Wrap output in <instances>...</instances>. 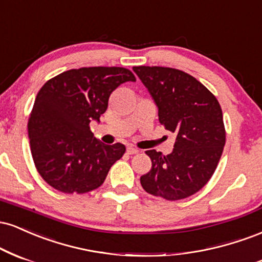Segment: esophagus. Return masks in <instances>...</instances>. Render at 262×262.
<instances>
[{
    "mask_svg": "<svg viewBox=\"0 0 262 262\" xmlns=\"http://www.w3.org/2000/svg\"><path fill=\"white\" fill-rule=\"evenodd\" d=\"M126 152H127L128 155H137V153L140 152V150H138L137 148H135V147H132V146H128L127 148H126Z\"/></svg>",
    "mask_w": 262,
    "mask_h": 262,
    "instance_id": "1",
    "label": "esophagus"
}]
</instances>
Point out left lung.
Masks as SVG:
<instances>
[{
    "instance_id": "1",
    "label": "left lung",
    "mask_w": 262,
    "mask_h": 262,
    "mask_svg": "<svg viewBox=\"0 0 262 262\" xmlns=\"http://www.w3.org/2000/svg\"><path fill=\"white\" fill-rule=\"evenodd\" d=\"M158 107L159 122L177 136L170 155L146 150L152 168L141 177L150 195L177 201L201 190L216 170L226 143L220 103L189 73L169 67H134Z\"/></svg>"
}]
</instances>
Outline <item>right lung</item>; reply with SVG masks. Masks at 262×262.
<instances>
[{"mask_svg": "<svg viewBox=\"0 0 262 262\" xmlns=\"http://www.w3.org/2000/svg\"><path fill=\"white\" fill-rule=\"evenodd\" d=\"M124 67H82L51 78L36 95L28 122L33 161L49 185L66 193L99 187L125 153L121 143L104 144L91 131L107 109L110 94L135 82Z\"/></svg>", "mask_w": 262, "mask_h": 262, "instance_id": "add662e5", "label": "right lung"}]
</instances>
